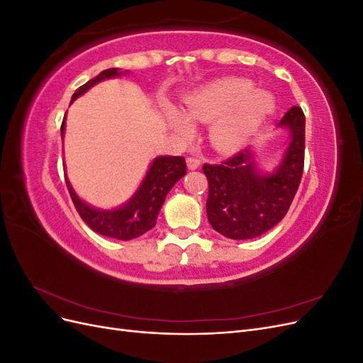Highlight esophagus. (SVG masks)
<instances>
[{
  "label": "esophagus",
  "mask_w": 363,
  "mask_h": 363,
  "mask_svg": "<svg viewBox=\"0 0 363 363\" xmlns=\"http://www.w3.org/2000/svg\"><path fill=\"white\" fill-rule=\"evenodd\" d=\"M186 163H188V168L191 171H194V169H199L200 168L201 160L196 159V157H188V159H186Z\"/></svg>",
  "instance_id": "1"
}]
</instances>
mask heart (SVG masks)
<instances>
[{
    "label": "heart",
    "mask_w": 363,
    "mask_h": 363,
    "mask_svg": "<svg viewBox=\"0 0 363 363\" xmlns=\"http://www.w3.org/2000/svg\"><path fill=\"white\" fill-rule=\"evenodd\" d=\"M184 112L164 107L171 128L180 138L194 135V121L212 123L208 130L212 145L221 152L244 148L276 108V98L268 91L255 89V83L227 77L204 84L184 96Z\"/></svg>",
    "instance_id": "heart-1"
}]
</instances>
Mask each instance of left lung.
Segmentation results:
<instances>
[{"instance_id": "8db88e82", "label": "left lung", "mask_w": 363, "mask_h": 363, "mask_svg": "<svg viewBox=\"0 0 363 363\" xmlns=\"http://www.w3.org/2000/svg\"><path fill=\"white\" fill-rule=\"evenodd\" d=\"M279 127L289 130L291 140L272 174L257 169L255 151L250 148L221 164L204 163L203 172L208 182L207 219L225 238H257L289 211L304 168L306 118L301 108L291 107Z\"/></svg>"}]
</instances>
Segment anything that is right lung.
<instances>
[{
  "instance_id": "1",
  "label": "right lung",
  "mask_w": 363,
  "mask_h": 363,
  "mask_svg": "<svg viewBox=\"0 0 363 363\" xmlns=\"http://www.w3.org/2000/svg\"><path fill=\"white\" fill-rule=\"evenodd\" d=\"M127 72V71H124ZM123 75V71L118 68L104 69L98 74L95 79L89 80L80 86L72 95L71 103L83 95L86 91H89L92 86L107 79ZM62 138L65 135V119L60 127ZM183 175H186V162L184 157L180 156H159L150 164V169L142 180L140 186L131 199L112 211H101L95 208L79 199L72 189V186L67 180V186L72 203L77 208V212L82 216L83 221L89 225L94 232L119 239V240H130L140 235L147 233L148 230L156 225V219L160 212V207L167 199V194L171 191L172 186L177 183Z\"/></svg>"
}]
</instances>
